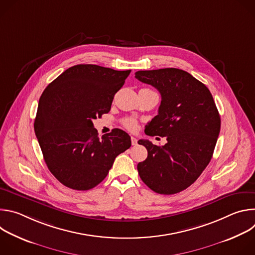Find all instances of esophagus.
<instances>
[{"label":"esophagus","mask_w":255,"mask_h":255,"mask_svg":"<svg viewBox=\"0 0 255 255\" xmlns=\"http://www.w3.org/2000/svg\"><path fill=\"white\" fill-rule=\"evenodd\" d=\"M131 143H132V145L133 146H135V145H137V139L135 138V137H131Z\"/></svg>","instance_id":"obj_1"}]
</instances>
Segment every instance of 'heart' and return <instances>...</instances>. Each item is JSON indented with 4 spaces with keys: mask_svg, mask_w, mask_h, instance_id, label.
Instances as JSON below:
<instances>
[{
    "mask_svg": "<svg viewBox=\"0 0 255 255\" xmlns=\"http://www.w3.org/2000/svg\"><path fill=\"white\" fill-rule=\"evenodd\" d=\"M123 125L129 130H135L137 127V121L133 118H126L123 120Z\"/></svg>",
    "mask_w": 255,
    "mask_h": 255,
    "instance_id": "1",
    "label": "heart"
}]
</instances>
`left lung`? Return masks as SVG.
<instances>
[{"instance_id": "left-lung-1", "label": "left lung", "mask_w": 255, "mask_h": 255, "mask_svg": "<svg viewBox=\"0 0 255 255\" xmlns=\"http://www.w3.org/2000/svg\"><path fill=\"white\" fill-rule=\"evenodd\" d=\"M135 78L160 93L158 115L146 129L147 135L167 140L163 146L138 141L148 152L137 164L138 173L157 194L179 193L195 183L213 156L221 127L219 112L209 89L183 69L139 70Z\"/></svg>"}]
</instances>
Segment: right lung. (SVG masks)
Instances as JSON below:
<instances>
[{"instance_id":"add662e5","label":"right lung","mask_w":255,"mask_h":255,"mask_svg":"<svg viewBox=\"0 0 255 255\" xmlns=\"http://www.w3.org/2000/svg\"><path fill=\"white\" fill-rule=\"evenodd\" d=\"M131 70L78 64L42 93L34 130L50 172L65 187L88 191L107 176L115 158L131 146L121 129L98 136L93 120L109 113Z\"/></svg>"}]
</instances>
